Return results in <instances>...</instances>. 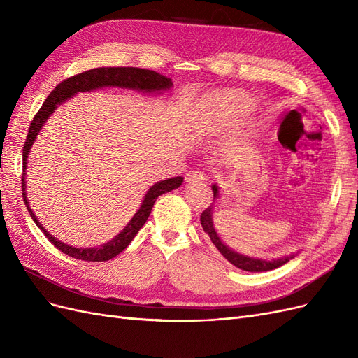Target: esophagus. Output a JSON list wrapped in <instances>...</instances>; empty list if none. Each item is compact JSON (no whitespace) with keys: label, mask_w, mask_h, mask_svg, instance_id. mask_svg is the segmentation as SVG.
<instances>
[{"label":"esophagus","mask_w":358,"mask_h":358,"mask_svg":"<svg viewBox=\"0 0 358 358\" xmlns=\"http://www.w3.org/2000/svg\"><path fill=\"white\" fill-rule=\"evenodd\" d=\"M187 182H203L206 180V175L201 170H189L185 175Z\"/></svg>","instance_id":"esophagus-1"}]
</instances>
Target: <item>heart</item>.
Instances as JSON below:
<instances>
[{"mask_svg":"<svg viewBox=\"0 0 358 358\" xmlns=\"http://www.w3.org/2000/svg\"><path fill=\"white\" fill-rule=\"evenodd\" d=\"M215 113H216V119H218L220 124L229 122L230 113H231L230 104L227 103V101H222V103H220V104H216V106H215Z\"/></svg>","mask_w":358,"mask_h":358,"instance_id":"heart-1","label":"heart"}]
</instances>
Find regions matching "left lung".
<instances>
[{"instance_id":"1","label":"left lung","mask_w":358,"mask_h":358,"mask_svg":"<svg viewBox=\"0 0 358 358\" xmlns=\"http://www.w3.org/2000/svg\"><path fill=\"white\" fill-rule=\"evenodd\" d=\"M212 191H213V199L218 197V187L213 185L212 187ZM200 222H201V227L204 233L208 234L210 237L212 243L216 246V249L229 259V262L236 266L237 268H242V270H246V272H267V270H273L279 266L285 264L287 262H289L291 257H285V258H278V259H272V262H267V259H262V258H251V257H245V255H241L237 254L234 251H231V249L229 246H225L220 236L216 234L215 231V227H213V221H212V204L209 206V208H206L203 212H201V216H200Z\"/></svg>"}]
</instances>
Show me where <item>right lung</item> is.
Masks as SVG:
<instances>
[{
	"label": "right lung",
	"mask_w": 358,
	"mask_h": 358,
	"mask_svg": "<svg viewBox=\"0 0 358 358\" xmlns=\"http://www.w3.org/2000/svg\"><path fill=\"white\" fill-rule=\"evenodd\" d=\"M171 79L166 78L154 70H145V69H137V67H100V69H92L88 71L79 73L76 76H71V78L62 80L55 86L48 99L43 103L40 107V110L36 113V116L32 117L29 129H28V136L24 145V152H22V162H24V170L27 169V159L29 149L34 143V140L37 134L40 133L41 125L48 121V117L53 113V110L57 109L58 104L64 103L69 100L70 96L78 92H85V91H92L96 88H103V86H121V88H129V90H137V91H143V92H155V91H162V90H169L171 86ZM183 178H171L157 182L152 188H149L146 192L145 200L140 206V209L137 213L133 216V220L128 222L125 229L119 233L115 239L110 242H107L99 248H73L66 243H62L57 241L55 237H52L43 227L37 218L32 209H29L28 199L25 194V171L22 175V197L24 201L28 208V212L31 215L32 221L37 224L38 229L43 231L49 242L57 246L61 252L67 254L73 258L83 259V262H107V259H112L117 254H121L124 249L131 243L134 239V236L138 233V230L145 225L146 220L149 218L150 210L154 208V203L157 199L161 196V194H166L171 189L179 188L182 185Z\"/></svg>",
	"instance_id": "add662e5"
}]
</instances>
